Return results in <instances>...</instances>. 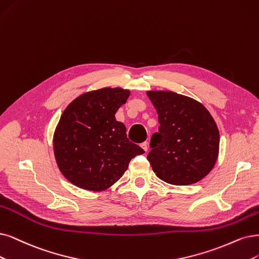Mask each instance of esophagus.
<instances>
[{"label": "esophagus", "mask_w": 259, "mask_h": 259, "mask_svg": "<svg viewBox=\"0 0 259 259\" xmlns=\"http://www.w3.org/2000/svg\"><path fill=\"white\" fill-rule=\"evenodd\" d=\"M142 148L144 149L145 151H147L148 150V142H144V143H142Z\"/></svg>", "instance_id": "1"}]
</instances>
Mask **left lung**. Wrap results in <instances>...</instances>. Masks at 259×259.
I'll use <instances>...</instances> for the list:
<instances>
[{"label":"left lung","instance_id":"1","mask_svg":"<svg viewBox=\"0 0 259 259\" xmlns=\"http://www.w3.org/2000/svg\"><path fill=\"white\" fill-rule=\"evenodd\" d=\"M158 113L159 131L151 136L147 160L170 185L197 183L212 169L219 152L217 124L203 104L174 92H147Z\"/></svg>","mask_w":259,"mask_h":259}]
</instances>
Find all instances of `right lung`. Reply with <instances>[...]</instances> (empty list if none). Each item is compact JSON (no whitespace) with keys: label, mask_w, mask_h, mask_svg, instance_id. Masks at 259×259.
<instances>
[{"label":"right lung","mask_w":259,"mask_h":259,"mask_svg":"<svg viewBox=\"0 0 259 259\" xmlns=\"http://www.w3.org/2000/svg\"><path fill=\"white\" fill-rule=\"evenodd\" d=\"M130 92L101 89L74 99L62 114L54 133V155L62 174L74 186L102 191L123 175L129 162L144 154L128 140L115 113Z\"/></svg>","instance_id":"right-lung-1"}]
</instances>
